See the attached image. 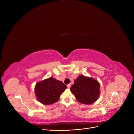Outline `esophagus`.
Wrapping results in <instances>:
<instances>
[{"label":"esophagus","mask_w":134,"mask_h":134,"mask_svg":"<svg viewBox=\"0 0 134 134\" xmlns=\"http://www.w3.org/2000/svg\"><path fill=\"white\" fill-rule=\"evenodd\" d=\"M67 87H68V88L69 89H70V87H71L70 84H68V85H67Z\"/></svg>","instance_id":"34e87169"}]
</instances>
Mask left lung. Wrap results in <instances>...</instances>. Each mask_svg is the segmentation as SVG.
Segmentation results:
<instances>
[{
  "label": "left lung",
  "mask_w": 134,
  "mask_h": 134,
  "mask_svg": "<svg viewBox=\"0 0 134 134\" xmlns=\"http://www.w3.org/2000/svg\"><path fill=\"white\" fill-rule=\"evenodd\" d=\"M70 91L79 102L91 104L98 99L100 95V84L92 77L80 75L70 88Z\"/></svg>",
  "instance_id": "obj_1"
}]
</instances>
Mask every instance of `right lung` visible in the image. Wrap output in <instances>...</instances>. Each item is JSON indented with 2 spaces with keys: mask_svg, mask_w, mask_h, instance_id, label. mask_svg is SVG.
<instances>
[{
  "mask_svg": "<svg viewBox=\"0 0 134 134\" xmlns=\"http://www.w3.org/2000/svg\"><path fill=\"white\" fill-rule=\"evenodd\" d=\"M66 88L63 82L51 76L36 84L35 93L38 102L48 105L58 102L61 94Z\"/></svg>",
  "mask_w": 134,
  "mask_h": 134,
  "instance_id": "add662e5",
  "label": "right lung"
}]
</instances>
